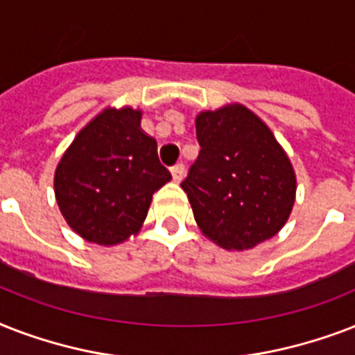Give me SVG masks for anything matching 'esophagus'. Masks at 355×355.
I'll use <instances>...</instances> for the list:
<instances>
[{
  "instance_id": "1",
  "label": "esophagus",
  "mask_w": 355,
  "mask_h": 355,
  "mask_svg": "<svg viewBox=\"0 0 355 355\" xmlns=\"http://www.w3.org/2000/svg\"><path fill=\"white\" fill-rule=\"evenodd\" d=\"M171 175H173V180L175 182H180L184 178V175H186V169H184L182 164H177V166L171 167Z\"/></svg>"
}]
</instances>
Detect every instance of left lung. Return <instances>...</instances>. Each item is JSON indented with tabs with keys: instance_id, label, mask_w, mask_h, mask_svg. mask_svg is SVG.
<instances>
[{
	"instance_id": "left-lung-1",
	"label": "left lung",
	"mask_w": 355,
	"mask_h": 355,
	"mask_svg": "<svg viewBox=\"0 0 355 355\" xmlns=\"http://www.w3.org/2000/svg\"><path fill=\"white\" fill-rule=\"evenodd\" d=\"M200 153L180 186L200 232L227 250H248L291 216L297 175L263 119L239 103L195 118Z\"/></svg>"
}]
</instances>
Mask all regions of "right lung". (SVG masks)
I'll return each instance as SVG.
<instances>
[{
    "label": "right lung",
    "mask_w": 355,
    "mask_h": 355,
    "mask_svg": "<svg viewBox=\"0 0 355 355\" xmlns=\"http://www.w3.org/2000/svg\"><path fill=\"white\" fill-rule=\"evenodd\" d=\"M171 180L141 110L105 108L79 130L55 169V197L83 239L112 247L136 236L153 193Z\"/></svg>",
    "instance_id": "add662e5"
}]
</instances>
